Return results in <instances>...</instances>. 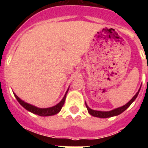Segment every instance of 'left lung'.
Masks as SVG:
<instances>
[{
    "label": "left lung",
    "instance_id": "obj_1",
    "mask_svg": "<svg viewBox=\"0 0 148 148\" xmlns=\"http://www.w3.org/2000/svg\"><path fill=\"white\" fill-rule=\"evenodd\" d=\"M140 91V89L138 90V91L137 92V93L136 94L133 98H132L131 100L129 101L128 103H127L125 105L122 106L121 108H116V109L113 110L111 111H108V112H104V111H97V110H93L90 109L89 108L88 106L87 105V104L85 103L86 104V107H87V109L88 110V113H90L91 116H95V117H99V118H109V117H112V116H118V115L121 114V113H123L125 110L127 109V108L130 107V104L135 101V99H136V97L138 96V92Z\"/></svg>",
    "mask_w": 148,
    "mask_h": 148
}]
</instances>
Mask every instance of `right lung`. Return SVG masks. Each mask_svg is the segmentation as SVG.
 I'll return each instance as SVG.
<instances>
[{
  "instance_id": "add662e5",
  "label": "right lung",
  "mask_w": 148,
  "mask_h": 148,
  "mask_svg": "<svg viewBox=\"0 0 148 148\" xmlns=\"http://www.w3.org/2000/svg\"><path fill=\"white\" fill-rule=\"evenodd\" d=\"M68 90L66 91V94L64 96L62 100L58 103V104H56V106L54 107H52V108H36L35 106L33 105H31L29 104H27V103L24 102L23 101H22L21 99H20L14 93L15 95V98L16 99L18 100V101L23 106V108H25L26 110H27L29 112H32V113H35V114H37L38 116H53V115L55 114H57L58 113H59L60 110H61L62 108L63 105L64 104L65 102V99H66V93H67Z\"/></svg>"
}]
</instances>
